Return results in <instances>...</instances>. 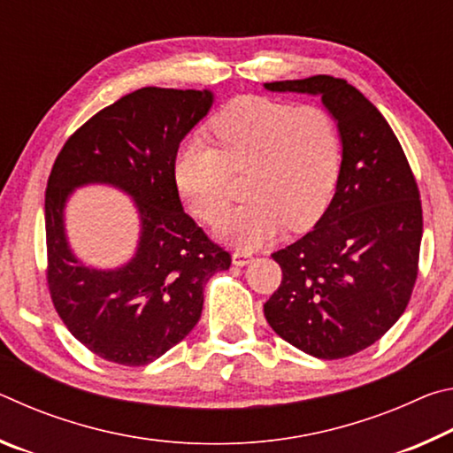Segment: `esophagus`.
Returning <instances> with one entry per match:
<instances>
[{"label":"esophagus","mask_w":453,"mask_h":453,"mask_svg":"<svg viewBox=\"0 0 453 453\" xmlns=\"http://www.w3.org/2000/svg\"><path fill=\"white\" fill-rule=\"evenodd\" d=\"M232 262H234V265H245V264H250L251 262V254H248V251H234L232 254Z\"/></svg>","instance_id":"obj_1"}]
</instances>
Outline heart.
Instances as JSON below:
<instances>
[{"label":"heart","mask_w":453,"mask_h":453,"mask_svg":"<svg viewBox=\"0 0 453 453\" xmlns=\"http://www.w3.org/2000/svg\"><path fill=\"white\" fill-rule=\"evenodd\" d=\"M218 148L188 137L173 159V181L189 210L218 221L232 197V173L250 167L248 203L219 221L218 234L245 250L272 242L286 224L316 221L332 197L342 137L332 113L267 96L235 97L210 119Z\"/></svg>","instance_id":"b5f03b06"}]
</instances>
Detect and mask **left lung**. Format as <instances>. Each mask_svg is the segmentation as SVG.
<instances>
[{
    "instance_id": "1",
    "label": "left lung",
    "mask_w": 453,
    "mask_h": 453,
    "mask_svg": "<svg viewBox=\"0 0 453 453\" xmlns=\"http://www.w3.org/2000/svg\"><path fill=\"white\" fill-rule=\"evenodd\" d=\"M321 96L337 119L342 167L316 227L272 254L281 283L264 303L267 324L319 359L370 348L410 303L424 232L419 189L386 118L346 80L311 75L265 83Z\"/></svg>"
}]
</instances>
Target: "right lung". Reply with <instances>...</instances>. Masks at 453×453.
I'll list each match as a JSON object with an SVG mask.
<instances>
[{"mask_svg":"<svg viewBox=\"0 0 453 453\" xmlns=\"http://www.w3.org/2000/svg\"><path fill=\"white\" fill-rule=\"evenodd\" d=\"M211 91L142 88L67 137L45 189L50 296L58 316L96 356L145 365L202 316L203 288L232 256L181 208L173 181L180 142L211 107ZM83 182H111L136 199L141 245L119 271H91L66 248L63 205Z\"/></svg>","mask_w":453,"mask_h":453,"instance_id":"1","label":"right lung"}]
</instances>
